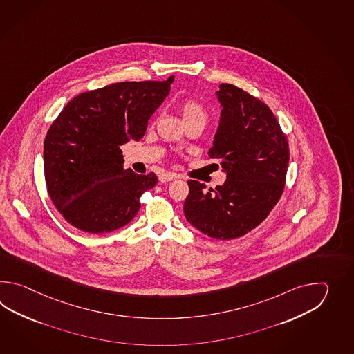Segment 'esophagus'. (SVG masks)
<instances>
[{
    "label": "esophagus",
    "instance_id": "esophagus-1",
    "mask_svg": "<svg viewBox=\"0 0 354 354\" xmlns=\"http://www.w3.org/2000/svg\"><path fill=\"white\" fill-rule=\"evenodd\" d=\"M176 178V176L172 174H162L159 176V180L162 182V183H166V182H171V180H174Z\"/></svg>",
    "mask_w": 354,
    "mask_h": 354
}]
</instances>
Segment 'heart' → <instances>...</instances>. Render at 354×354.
I'll list each match as a JSON object with an SVG mask.
<instances>
[{
  "mask_svg": "<svg viewBox=\"0 0 354 354\" xmlns=\"http://www.w3.org/2000/svg\"><path fill=\"white\" fill-rule=\"evenodd\" d=\"M180 116L185 124L189 122H200L205 125L207 121V111L200 102L196 100H186L180 102Z\"/></svg>",
  "mask_w": 354,
  "mask_h": 354,
  "instance_id": "b5f03b06",
  "label": "heart"
}]
</instances>
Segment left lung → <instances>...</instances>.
Segmentation results:
<instances>
[{
  "label": "left lung",
  "instance_id": "1",
  "mask_svg": "<svg viewBox=\"0 0 354 354\" xmlns=\"http://www.w3.org/2000/svg\"><path fill=\"white\" fill-rule=\"evenodd\" d=\"M216 97L221 113L209 156L220 160L226 180L209 191L188 180L183 212L201 233L230 241L259 225L279 203L290 151L279 121L261 100L229 83L218 86Z\"/></svg>",
  "mask_w": 354,
  "mask_h": 354
}]
</instances>
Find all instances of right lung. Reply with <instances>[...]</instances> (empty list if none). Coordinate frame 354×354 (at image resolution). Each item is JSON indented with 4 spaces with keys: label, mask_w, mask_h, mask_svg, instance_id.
I'll list each match as a JSON object with an SVG mask.
<instances>
[{
    "label": "right lung",
    "mask_w": 354,
    "mask_h": 354,
    "mask_svg": "<svg viewBox=\"0 0 354 354\" xmlns=\"http://www.w3.org/2000/svg\"><path fill=\"white\" fill-rule=\"evenodd\" d=\"M167 81L120 82L71 100L48 130L44 174L54 206L86 233L118 230L136 218L154 174L124 168L121 145L143 138L171 91Z\"/></svg>",
    "instance_id": "add662e5"
}]
</instances>
